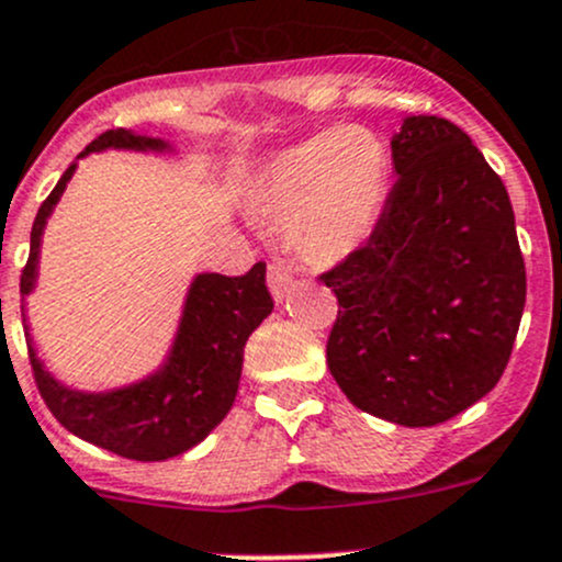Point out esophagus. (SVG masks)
I'll return each instance as SVG.
<instances>
[{
    "label": "esophagus",
    "instance_id": "obj_1",
    "mask_svg": "<svg viewBox=\"0 0 562 562\" xmlns=\"http://www.w3.org/2000/svg\"><path fill=\"white\" fill-rule=\"evenodd\" d=\"M266 280H269V288H271V293H274V299L285 296L288 288L293 285V274L285 263H269Z\"/></svg>",
    "mask_w": 562,
    "mask_h": 562
}]
</instances>
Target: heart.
I'll return each instance as SVG.
<instances>
[{
	"label": "heart",
	"instance_id": "1",
	"mask_svg": "<svg viewBox=\"0 0 562 562\" xmlns=\"http://www.w3.org/2000/svg\"><path fill=\"white\" fill-rule=\"evenodd\" d=\"M389 184V155L375 133L339 127L282 151L266 168L258 212L285 223L310 263H334L370 236Z\"/></svg>",
	"mask_w": 562,
	"mask_h": 562
}]
</instances>
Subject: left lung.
<instances>
[{
	"instance_id": "obj_1",
	"label": "left lung",
	"mask_w": 562,
	"mask_h": 562,
	"mask_svg": "<svg viewBox=\"0 0 562 562\" xmlns=\"http://www.w3.org/2000/svg\"><path fill=\"white\" fill-rule=\"evenodd\" d=\"M370 239L323 271L337 296L326 361L359 411L435 427L501 381L525 310L506 184L468 133L407 116Z\"/></svg>"
}]
</instances>
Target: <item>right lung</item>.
<instances>
[{"mask_svg": "<svg viewBox=\"0 0 562 562\" xmlns=\"http://www.w3.org/2000/svg\"><path fill=\"white\" fill-rule=\"evenodd\" d=\"M127 146L162 149L160 140L140 138L127 130H105L87 151ZM76 166L67 168L40 206L32 225L30 258L21 271V296L35 285L37 249L43 225L59 201ZM274 310L266 288V263H255L241 277L201 274L190 288L179 337L168 367L151 381L111 394H78L54 381L30 345V364L40 396L56 422L78 438L135 462H160L201 443L225 418L236 400L247 337Z\"/></svg>", "mask_w": 562, "mask_h": 562, "instance_id": "add662e5", "label": "right lung"}]
</instances>
